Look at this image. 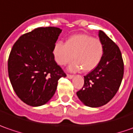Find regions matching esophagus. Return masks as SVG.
Wrapping results in <instances>:
<instances>
[{"label": "esophagus", "mask_w": 133, "mask_h": 133, "mask_svg": "<svg viewBox=\"0 0 133 133\" xmlns=\"http://www.w3.org/2000/svg\"><path fill=\"white\" fill-rule=\"evenodd\" d=\"M67 77L68 78V79H71L73 77H74V76L73 75H70V74H67Z\"/></svg>", "instance_id": "obj_1"}]
</instances>
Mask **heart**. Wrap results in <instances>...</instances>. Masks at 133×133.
I'll return each instance as SVG.
<instances>
[{
	"label": "heart",
	"instance_id": "b5f03b06",
	"mask_svg": "<svg viewBox=\"0 0 133 133\" xmlns=\"http://www.w3.org/2000/svg\"><path fill=\"white\" fill-rule=\"evenodd\" d=\"M104 54L103 45L98 39L87 35H76L67 39L65 44L58 42L53 49V54L59 65H65L73 59L68 67L70 71L80 70L90 72L100 63Z\"/></svg>",
	"mask_w": 133,
	"mask_h": 133
}]
</instances>
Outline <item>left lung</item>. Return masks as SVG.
<instances>
[{"label": "left lung", "mask_w": 133, "mask_h": 133, "mask_svg": "<svg viewBox=\"0 0 133 133\" xmlns=\"http://www.w3.org/2000/svg\"><path fill=\"white\" fill-rule=\"evenodd\" d=\"M98 37L103 45L102 59L94 71L84 76V86L76 93L81 102L90 108L108 103L117 93L124 76V62L119 48L101 30Z\"/></svg>", "instance_id": "left-lung-1"}]
</instances>
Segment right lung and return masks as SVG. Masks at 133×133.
I'll return each instance as SVG.
<instances>
[{"label": "right lung", "instance_id": "right-lung-1", "mask_svg": "<svg viewBox=\"0 0 133 133\" xmlns=\"http://www.w3.org/2000/svg\"><path fill=\"white\" fill-rule=\"evenodd\" d=\"M61 32L57 27H39L21 36L12 47L9 77L17 96L28 105L47 103L56 92L58 80L66 76L53 54Z\"/></svg>", "mask_w": 133, "mask_h": 133}]
</instances>
